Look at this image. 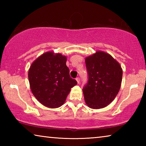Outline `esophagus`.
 Segmentation results:
<instances>
[{
	"mask_svg": "<svg viewBox=\"0 0 146 146\" xmlns=\"http://www.w3.org/2000/svg\"><path fill=\"white\" fill-rule=\"evenodd\" d=\"M76 82H77V83H78V84L80 83V78L77 77V78H76Z\"/></svg>",
	"mask_w": 146,
	"mask_h": 146,
	"instance_id": "34e87169",
	"label": "esophagus"
}]
</instances>
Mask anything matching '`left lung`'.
I'll list each match as a JSON object with an SVG mask.
<instances>
[{"label":"left lung","instance_id":"obj_1","mask_svg":"<svg viewBox=\"0 0 146 146\" xmlns=\"http://www.w3.org/2000/svg\"><path fill=\"white\" fill-rule=\"evenodd\" d=\"M88 83L83 88L85 102L92 109L105 108L120 90L122 70L110 54L98 51L85 59Z\"/></svg>","mask_w":146,"mask_h":146}]
</instances>
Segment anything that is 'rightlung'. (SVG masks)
Returning <instances> with one entry per match:
<instances>
[{
  "instance_id": "obj_1",
  "label": "right lung",
  "mask_w": 146,
  "mask_h": 146,
  "mask_svg": "<svg viewBox=\"0 0 146 146\" xmlns=\"http://www.w3.org/2000/svg\"><path fill=\"white\" fill-rule=\"evenodd\" d=\"M66 56L49 51L35 60L28 71L31 90L39 102L56 108L65 102L71 88L77 84L70 77Z\"/></svg>"
}]
</instances>
